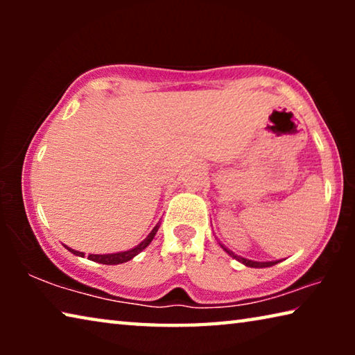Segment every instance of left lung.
I'll list each match as a JSON object with an SVG mask.
<instances>
[{
	"label": "left lung",
	"mask_w": 355,
	"mask_h": 355,
	"mask_svg": "<svg viewBox=\"0 0 355 355\" xmlns=\"http://www.w3.org/2000/svg\"><path fill=\"white\" fill-rule=\"evenodd\" d=\"M219 245L222 249H224L228 255L230 257H233L235 258V260H238L239 263H243V264H245V266H249V268H269V266H274V264H277L280 260H275V261H254V260H248V258H243V257H239V255H236L235 252H232L230 249H227L224 244H220L219 243Z\"/></svg>",
	"instance_id": "1"
}]
</instances>
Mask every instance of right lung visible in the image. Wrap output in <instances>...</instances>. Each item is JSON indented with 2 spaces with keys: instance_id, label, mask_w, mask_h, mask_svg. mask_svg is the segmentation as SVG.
I'll use <instances>...</instances> for the list:
<instances>
[{
  "instance_id": "obj_1",
  "label": "right lung",
  "mask_w": 355,
  "mask_h": 355,
  "mask_svg": "<svg viewBox=\"0 0 355 355\" xmlns=\"http://www.w3.org/2000/svg\"><path fill=\"white\" fill-rule=\"evenodd\" d=\"M159 228V224L153 227V230L148 233V236L144 239V241L141 244H137L136 248L130 249V250H125V252H116V254H103V255H95V254H91L87 258L89 260L92 261H97V263H101V264H120V263H127L130 261L131 258L136 257L139 252H142L144 249L147 248V245L153 241V238L156 235V232H158ZM67 248V245H65ZM67 250H70L71 254L73 255H78V257H84V252H80V250H75V249H70L67 248Z\"/></svg>"
}]
</instances>
